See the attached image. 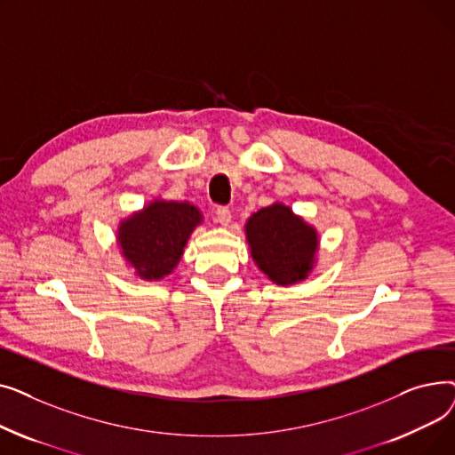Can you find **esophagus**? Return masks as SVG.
I'll return each instance as SVG.
<instances>
[{
    "label": "esophagus",
    "instance_id": "obj_1",
    "mask_svg": "<svg viewBox=\"0 0 455 455\" xmlns=\"http://www.w3.org/2000/svg\"><path fill=\"white\" fill-rule=\"evenodd\" d=\"M215 220H218V223L221 227H228V223L232 220V213H230V210L227 206H220L218 210H215Z\"/></svg>",
    "mask_w": 455,
    "mask_h": 455
}]
</instances>
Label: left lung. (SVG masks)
Masks as SVG:
<instances>
[{
	"label": "left lung",
	"instance_id": "8db88e82",
	"mask_svg": "<svg viewBox=\"0 0 455 455\" xmlns=\"http://www.w3.org/2000/svg\"><path fill=\"white\" fill-rule=\"evenodd\" d=\"M245 240L256 267L276 285L304 282L319 259V232L288 204L254 212L243 225Z\"/></svg>",
	"mask_w": 455,
	"mask_h": 455
}]
</instances>
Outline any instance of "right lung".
Listing matches in <instances>:
<instances>
[{
  "label": "right lung",
  "mask_w": 455,
  "mask_h": 455,
  "mask_svg": "<svg viewBox=\"0 0 455 455\" xmlns=\"http://www.w3.org/2000/svg\"><path fill=\"white\" fill-rule=\"evenodd\" d=\"M203 223L194 203L155 197L117 223L119 254L136 278L164 280L177 269L188 240Z\"/></svg>",
  "instance_id": "right-lung-1"
}]
</instances>
